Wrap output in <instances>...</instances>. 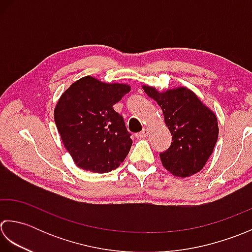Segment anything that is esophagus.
<instances>
[{"label":"esophagus","mask_w":252,"mask_h":252,"mask_svg":"<svg viewBox=\"0 0 252 252\" xmlns=\"http://www.w3.org/2000/svg\"><path fill=\"white\" fill-rule=\"evenodd\" d=\"M149 135V129L148 128H143L142 131L139 133V138H146Z\"/></svg>","instance_id":"34e87169"}]
</instances>
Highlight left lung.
I'll use <instances>...</instances> for the list:
<instances>
[{"label": "left lung", "instance_id": "8db88e82", "mask_svg": "<svg viewBox=\"0 0 252 252\" xmlns=\"http://www.w3.org/2000/svg\"><path fill=\"white\" fill-rule=\"evenodd\" d=\"M146 94L161 107L172 143L160 153L163 166L178 177H189L201 171L218 141V117L186 87L158 91L143 85Z\"/></svg>", "mask_w": 252, "mask_h": 252}]
</instances>
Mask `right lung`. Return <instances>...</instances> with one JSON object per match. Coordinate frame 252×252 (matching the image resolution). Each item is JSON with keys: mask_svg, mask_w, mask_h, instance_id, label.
<instances>
[{"mask_svg": "<svg viewBox=\"0 0 252 252\" xmlns=\"http://www.w3.org/2000/svg\"><path fill=\"white\" fill-rule=\"evenodd\" d=\"M130 91L126 84H107L91 76L71 84L56 103L54 121L76 165L107 173L124 162L132 140L113 105Z\"/></svg>", "mask_w": 252, "mask_h": 252, "instance_id": "obj_1", "label": "right lung"}]
</instances>
